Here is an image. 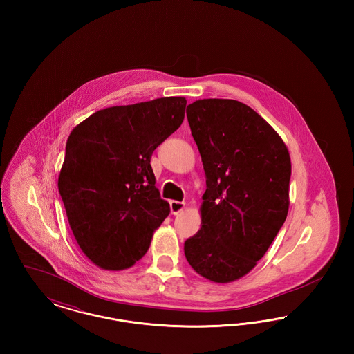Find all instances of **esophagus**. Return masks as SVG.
Returning a JSON list of instances; mask_svg holds the SVG:
<instances>
[{
    "label": "esophagus",
    "mask_w": 354,
    "mask_h": 354,
    "mask_svg": "<svg viewBox=\"0 0 354 354\" xmlns=\"http://www.w3.org/2000/svg\"><path fill=\"white\" fill-rule=\"evenodd\" d=\"M185 203L178 202V201H171L169 202V209L172 215H178L180 211L185 209Z\"/></svg>",
    "instance_id": "esophagus-1"
}]
</instances>
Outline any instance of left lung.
I'll return each mask as SVG.
<instances>
[{
	"label": "left lung",
	"instance_id": "obj_1",
	"mask_svg": "<svg viewBox=\"0 0 354 354\" xmlns=\"http://www.w3.org/2000/svg\"><path fill=\"white\" fill-rule=\"evenodd\" d=\"M187 119L207 188L202 228L185 240V259L211 281H235L266 254L286 221L289 152L270 124L241 102H194Z\"/></svg>",
	"mask_w": 354,
	"mask_h": 354
}]
</instances>
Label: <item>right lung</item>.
I'll use <instances>...</instances> for the list:
<instances>
[{"label":"right lung","mask_w":354,"mask_h":354,"mask_svg":"<svg viewBox=\"0 0 354 354\" xmlns=\"http://www.w3.org/2000/svg\"><path fill=\"white\" fill-rule=\"evenodd\" d=\"M185 104L167 97L109 107L68 135L58 189L78 245L103 270L134 266L169 216L150 160L182 124Z\"/></svg>","instance_id":"obj_1"}]
</instances>
